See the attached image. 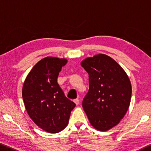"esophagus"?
<instances>
[{"instance_id": "1", "label": "esophagus", "mask_w": 151, "mask_h": 151, "mask_svg": "<svg viewBox=\"0 0 151 151\" xmlns=\"http://www.w3.org/2000/svg\"><path fill=\"white\" fill-rule=\"evenodd\" d=\"M73 101H74V103L76 104V105H78L79 104H80V100L79 99H75Z\"/></svg>"}]
</instances>
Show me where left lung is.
Listing matches in <instances>:
<instances>
[{
  "instance_id": "1",
  "label": "left lung",
  "mask_w": 151,
  "mask_h": 151,
  "mask_svg": "<svg viewBox=\"0 0 151 151\" xmlns=\"http://www.w3.org/2000/svg\"><path fill=\"white\" fill-rule=\"evenodd\" d=\"M88 73L89 90L82 106L90 124L107 131L126 115L131 101L132 85L126 71L104 54L88 57L81 63Z\"/></svg>"
}]
</instances>
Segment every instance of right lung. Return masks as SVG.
<instances>
[{
	"label": "right lung",
	"instance_id": "add662e5",
	"mask_svg": "<svg viewBox=\"0 0 151 151\" xmlns=\"http://www.w3.org/2000/svg\"><path fill=\"white\" fill-rule=\"evenodd\" d=\"M68 60L47 57L34 65L25 78L22 97L25 109L35 124L49 133H58L68 126L76 104L57 83V78Z\"/></svg>",
	"mask_w": 151,
	"mask_h": 151
}]
</instances>
